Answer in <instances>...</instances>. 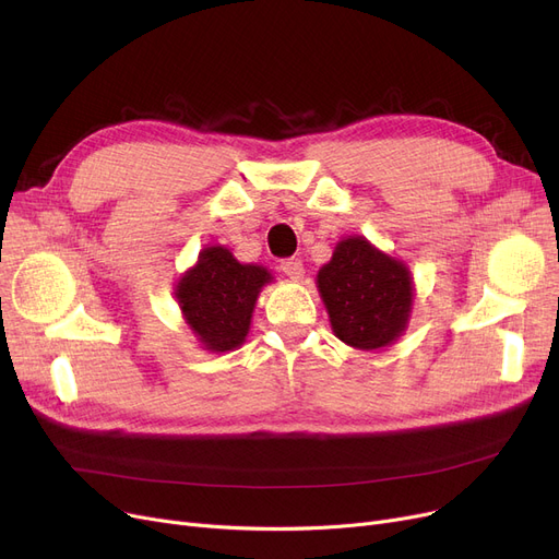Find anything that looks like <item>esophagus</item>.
<instances>
[{"label":"esophagus","mask_w":559,"mask_h":559,"mask_svg":"<svg viewBox=\"0 0 559 559\" xmlns=\"http://www.w3.org/2000/svg\"><path fill=\"white\" fill-rule=\"evenodd\" d=\"M281 272H283L287 278H292V281H301L304 274H306L304 262H301L299 258H285V260L281 262Z\"/></svg>","instance_id":"esophagus-1"}]
</instances>
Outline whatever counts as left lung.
Masks as SVG:
<instances>
[{"mask_svg":"<svg viewBox=\"0 0 559 559\" xmlns=\"http://www.w3.org/2000/svg\"><path fill=\"white\" fill-rule=\"evenodd\" d=\"M335 337L373 350L390 346L407 326L415 285L405 264L378 251L362 235L337 242L317 274Z\"/></svg>","mask_w":559,"mask_h":559,"instance_id":"left-lung-1","label":"left lung"}]
</instances>
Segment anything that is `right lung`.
Returning a JSON list of instances; mask_svg holds the SVG:
<instances>
[{"label":"right lung","instance_id":"add662e5","mask_svg":"<svg viewBox=\"0 0 559 559\" xmlns=\"http://www.w3.org/2000/svg\"><path fill=\"white\" fill-rule=\"evenodd\" d=\"M272 281L267 270L238 262L226 247H205L174 295L201 346L224 354L247 340L260 289Z\"/></svg>","mask_w":559,"mask_h":559}]
</instances>
